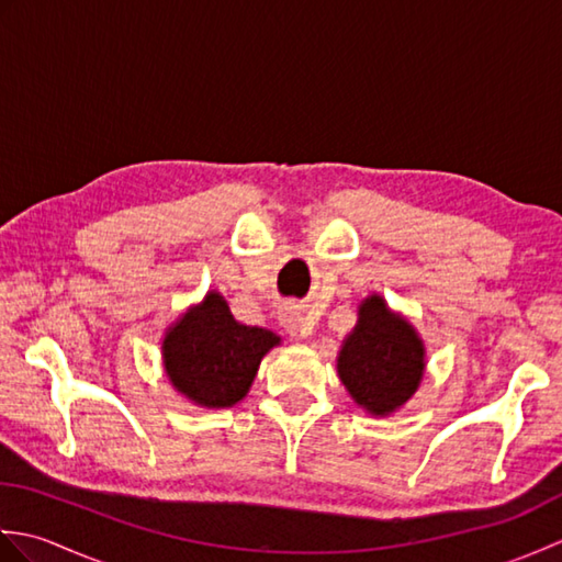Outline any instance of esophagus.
<instances>
[{"label":"esophagus","mask_w":562,"mask_h":562,"mask_svg":"<svg viewBox=\"0 0 562 562\" xmlns=\"http://www.w3.org/2000/svg\"><path fill=\"white\" fill-rule=\"evenodd\" d=\"M280 321H282V326L290 330V336H294V338H306V336H312V330H314V321H308L306 314L296 304L284 306L280 314Z\"/></svg>","instance_id":"1"}]
</instances>
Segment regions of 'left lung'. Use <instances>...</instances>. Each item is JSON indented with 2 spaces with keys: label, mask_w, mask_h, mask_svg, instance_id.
I'll use <instances>...</instances> for the list:
<instances>
[{
  "label": "left lung",
  "mask_w": 562,
  "mask_h": 562,
  "mask_svg": "<svg viewBox=\"0 0 562 562\" xmlns=\"http://www.w3.org/2000/svg\"><path fill=\"white\" fill-rule=\"evenodd\" d=\"M338 376L350 398L372 417H389L420 389L427 352L420 333L381 294L357 306V324L338 350Z\"/></svg>",
  "instance_id": "1"
}]
</instances>
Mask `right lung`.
<instances>
[{"label":"right lung","instance_id":"1","mask_svg":"<svg viewBox=\"0 0 562 562\" xmlns=\"http://www.w3.org/2000/svg\"><path fill=\"white\" fill-rule=\"evenodd\" d=\"M280 342L278 333L238 324L224 296L210 290L166 328L164 374L200 408H232L248 396L262 357Z\"/></svg>","mask_w":562,"mask_h":562}]
</instances>
